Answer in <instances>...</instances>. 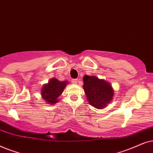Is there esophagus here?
<instances>
[{"mask_svg": "<svg viewBox=\"0 0 153 153\" xmlns=\"http://www.w3.org/2000/svg\"><path fill=\"white\" fill-rule=\"evenodd\" d=\"M79 80H78V79H73L72 80H71V82L73 83V84H77V83L78 82Z\"/></svg>", "mask_w": 153, "mask_h": 153, "instance_id": "1", "label": "esophagus"}]
</instances>
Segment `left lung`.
<instances>
[{"label": "left lung", "instance_id": "left-lung-1", "mask_svg": "<svg viewBox=\"0 0 153 153\" xmlns=\"http://www.w3.org/2000/svg\"><path fill=\"white\" fill-rule=\"evenodd\" d=\"M82 80V87L89 104L98 109L107 107L114 97V89L111 85L94 75H85Z\"/></svg>", "mask_w": 153, "mask_h": 153}]
</instances>
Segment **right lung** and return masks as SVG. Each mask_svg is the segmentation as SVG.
Segmentation results:
<instances>
[{"instance_id":"add662e5","label":"right lung","mask_w":153,"mask_h":153,"mask_svg":"<svg viewBox=\"0 0 153 153\" xmlns=\"http://www.w3.org/2000/svg\"><path fill=\"white\" fill-rule=\"evenodd\" d=\"M68 83V80L59 81L55 78H51L48 83L45 84L41 89L40 94L43 100L48 104L51 105L59 102V97L63 93Z\"/></svg>"}]
</instances>
